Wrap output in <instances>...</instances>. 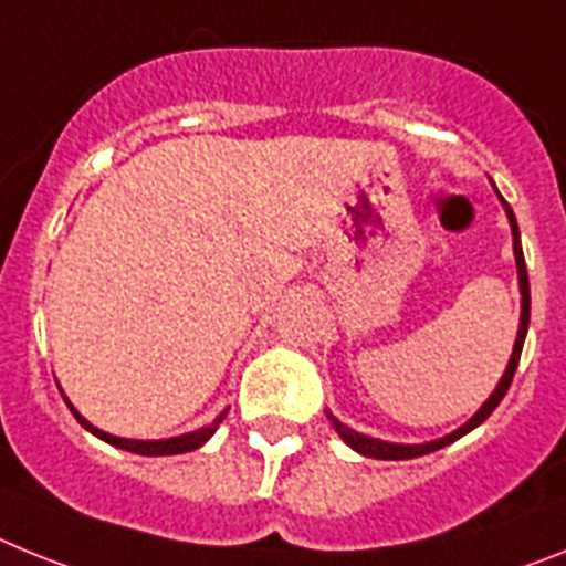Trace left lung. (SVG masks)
<instances>
[{
    "label": "left lung",
    "instance_id": "1",
    "mask_svg": "<svg viewBox=\"0 0 566 566\" xmlns=\"http://www.w3.org/2000/svg\"><path fill=\"white\" fill-rule=\"evenodd\" d=\"M504 208H507V216H510V224H513V248H515V262H518V284H521V327H518V338H515V350H513V358H510L507 365V373L501 376L499 387H495V392L490 396L488 401H484V407H481L479 412H475L473 419L467 421L464 427H459L455 432H450V436H444V439L439 441H430V444H390V441H378V439H370V436H361V432L350 430V427H344L342 421L333 419L331 412H327V419H331V424L336 427V432L342 436L347 444L353 447V450H358L361 455H370V459H385V461H401V459H419V455H427L432 453V450H441V447L453 444L455 439H461L464 432H470L473 427H479L481 421L488 419L490 412L499 407V401L507 396L510 385H513V376H515V367H518V358H521V347H524V336H527V324H530V279H527V264H524V253H521V242H518V224H515V216L513 210H510V205L504 201Z\"/></svg>",
    "mask_w": 566,
    "mask_h": 566
}]
</instances>
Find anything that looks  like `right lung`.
<instances>
[{
  "label": "right lung",
  "mask_w": 566,
  "mask_h": 566,
  "mask_svg": "<svg viewBox=\"0 0 566 566\" xmlns=\"http://www.w3.org/2000/svg\"><path fill=\"white\" fill-rule=\"evenodd\" d=\"M67 407H71V412L78 419V424L85 427V430H91L93 436H99L102 441H107V444L113 447H122V450H130V453H139V455H176V453H190V450H196V447H201L205 441L210 439L216 432V424L224 419V412L219 416V419L213 421L210 427H201V430L196 432H188V436H179V439H167V441H130V439H116V436H107V432L96 430V427L91 424V421H85L82 416H78L76 410H73V405L67 401Z\"/></svg>",
  "instance_id": "obj_1"
}]
</instances>
